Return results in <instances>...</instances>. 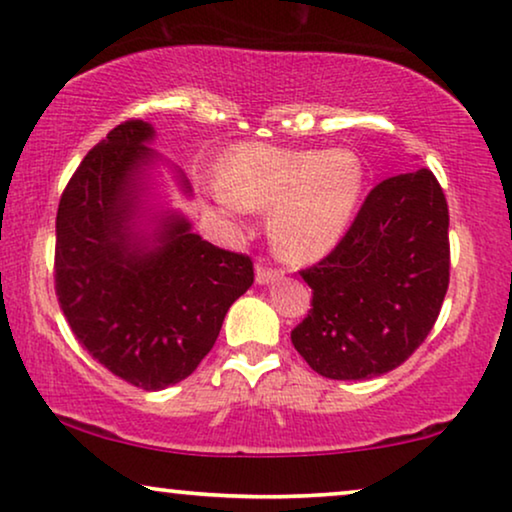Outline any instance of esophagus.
<instances>
[{
    "label": "esophagus",
    "mask_w": 512,
    "mask_h": 512,
    "mask_svg": "<svg viewBox=\"0 0 512 512\" xmlns=\"http://www.w3.org/2000/svg\"><path fill=\"white\" fill-rule=\"evenodd\" d=\"M279 275H282V270L272 268V265H268L265 261L256 265V282L258 284H268V282H272V279H277Z\"/></svg>",
    "instance_id": "obj_1"
}]
</instances>
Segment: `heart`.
Returning <instances> with one entry per match:
<instances>
[{
    "instance_id": "b5f03b06",
    "label": "heart",
    "mask_w": 512,
    "mask_h": 512,
    "mask_svg": "<svg viewBox=\"0 0 512 512\" xmlns=\"http://www.w3.org/2000/svg\"><path fill=\"white\" fill-rule=\"evenodd\" d=\"M366 167L352 149H282L242 144L219 167V191L235 207L272 212L270 240L282 258L328 254L359 207Z\"/></svg>"
}]
</instances>
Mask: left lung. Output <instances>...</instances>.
Segmentation results:
<instances>
[{"instance_id":"8db88e82","label":"left lung","mask_w":512,"mask_h":512,"mask_svg":"<svg viewBox=\"0 0 512 512\" xmlns=\"http://www.w3.org/2000/svg\"><path fill=\"white\" fill-rule=\"evenodd\" d=\"M450 212L431 170L398 174L366 195L352 226L300 270L312 310L291 342L314 373L368 380L408 361L450 286Z\"/></svg>"}]
</instances>
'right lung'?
Listing matches in <instances>:
<instances>
[{
	"mask_svg": "<svg viewBox=\"0 0 512 512\" xmlns=\"http://www.w3.org/2000/svg\"><path fill=\"white\" fill-rule=\"evenodd\" d=\"M144 121L116 125L62 191L55 296L76 340L121 380L158 391L186 380L219 338L228 307L254 284L247 254L219 249L167 216L156 244L130 233L135 179L153 153Z\"/></svg>",
	"mask_w": 512,
	"mask_h": 512,
	"instance_id": "1",
	"label": "right lung"
}]
</instances>
